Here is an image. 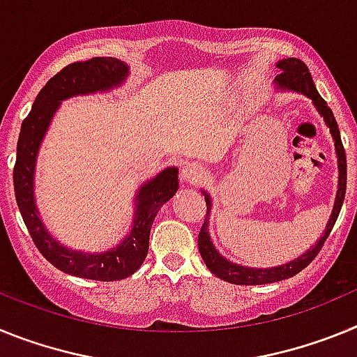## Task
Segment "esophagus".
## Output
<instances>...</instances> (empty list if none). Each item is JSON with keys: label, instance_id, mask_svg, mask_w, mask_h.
Segmentation results:
<instances>
[{"label": "esophagus", "instance_id": "1", "mask_svg": "<svg viewBox=\"0 0 357 357\" xmlns=\"http://www.w3.org/2000/svg\"><path fill=\"white\" fill-rule=\"evenodd\" d=\"M181 175H182V181H184L185 184H197L202 176H204V168L197 162H188L184 168H182Z\"/></svg>", "mask_w": 357, "mask_h": 357}]
</instances>
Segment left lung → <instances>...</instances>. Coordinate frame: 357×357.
<instances>
[{"label": "left lung", "mask_w": 357, "mask_h": 357, "mask_svg": "<svg viewBox=\"0 0 357 357\" xmlns=\"http://www.w3.org/2000/svg\"><path fill=\"white\" fill-rule=\"evenodd\" d=\"M277 69H279V75L275 77V89L277 91H291V93H301L304 96H307L311 102H313L314 109L318 110V114L324 118L326 125L329 127L331 135H333L334 141V150H336V157H338V191H336V200H334L333 213L329 216V222H327L326 230L324 234L320 236V239H317L313 247H309L307 250L302 255H298L296 259L288 261L284 264H279V266L272 268H254V266H243V264L232 263L227 257H223L220 252L216 250V247L213 245V239L209 234V214L213 209V200H211V195L207 193L206 189H202V195L206 197L207 204V214L206 222L202 225L200 234H198V250H200L202 259L206 263V266L209 268L211 272L216 277H220L222 280H227L230 284H243V286H257V284H272V282H279V280L289 279V277L296 275V273L304 270L311 261L317 257L318 252L321 250L324 243H326L327 236L331 234L334 223L338 220V214L342 211L343 200H345V188H347V157L345 150H343L342 137H340V128L338 123L334 119L333 110L327 107L326 100L318 94L317 87H314V82L311 78V73H309L307 66L304 64L298 59H282V61L277 62Z\"/></svg>", "instance_id": "1"}]
</instances>
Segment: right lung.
I'll return each mask as SVG.
<instances>
[{
    "label": "right lung",
    "instance_id": "add662e5",
    "mask_svg": "<svg viewBox=\"0 0 357 357\" xmlns=\"http://www.w3.org/2000/svg\"><path fill=\"white\" fill-rule=\"evenodd\" d=\"M128 64L114 56H96L85 62H73L50 78L37 94L30 114L21 125L17 157L14 166V189L17 207L31 239L40 254L61 272L82 279H127L137 272L148 254L151 223L160 207L178 189V169L175 166L157 173L144 182L134 198V220L127 236L103 252H84L68 248L48 232L36 204V166L40 144L61 103L73 96L109 93L121 87L128 78Z\"/></svg>",
    "mask_w": 357,
    "mask_h": 357
}]
</instances>
